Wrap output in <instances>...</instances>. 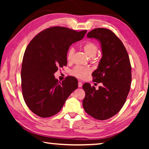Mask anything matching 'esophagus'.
Returning a JSON list of instances; mask_svg holds the SVG:
<instances>
[{
    "label": "esophagus",
    "mask_w": 149,
    "mask_h": 149,
    "mask_svg": "<svg viewBox=\"0 0 149 149\" xmlns=\"http://www.w3.org/2000/svg\"><path fill=\"white\" fill-rule=\"evenodd\" d=\"M78 86H79V88H81L82 86H83V84H82V83H81V81H79Z\"/></svg>",
    "instance_id": "obj_1"
}]
</instances>
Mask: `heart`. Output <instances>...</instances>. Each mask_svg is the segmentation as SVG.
<instances>
[{
	"label": "heart",
	"instance_id": "heart-1",
	"mask_svg": "<svg viewBox=\"0 0 149 149\" xmlns=\"http://www.w3.org/2000/svg\"><path fill=\"white\" fill-rule=\"evenodd\" d=\"M83 50L86 54L90 58H93L96 56L98 52V46L95 43L91 42H88L83 45ZM74 48H70L66 55V59L68 61H70L72 56L74 54ZM90 72V69L83 67V66H77L74 68L72 71V74L75 76L79 78H84L86 76V75Z\"/></svg>",
	"mask_w": 149,
	"mask_h": 149
}]
</instances>
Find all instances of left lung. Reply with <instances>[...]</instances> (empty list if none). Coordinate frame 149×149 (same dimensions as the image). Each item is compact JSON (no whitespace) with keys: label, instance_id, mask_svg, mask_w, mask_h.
Segmentation results:
<instances>
[{"label":"left lung","instance_id":"left-lung-1","mask_svg":"<svg viewBox=\"0 0 149 149\" xmlns=\"http://www.w3.org/2000/svg\"><path fill=\"white\" fill-rule=\"evenodd\" d=\"M87 37L100 43L102 58L92 76L93 82L102 85L97 90L90 83L83 84V106L94 118L107 120L118 113L126 101L132 79L130 60L122 41L111 30L96 28Z\"/></svg>","mask_w":149,"mask_h":149}]
</instances>
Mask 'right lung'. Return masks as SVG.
<instances>
[{
  "label": "right lung",
  "mask_w": 149,
  "mask_h": 149,
  "mask_svg": "<svg viewBox=\"0 0 149 149\" xmlns=\"http://www.w3.org/2000/svg\"><path fill=\"white\" fill-rule=\"evenodd\" d=\"M86 32L50 27L38 34L27 47L22 65V90L25 102L36 115L47 118L56 115L77 88L75 77L68 76L60 82L54 74L67 65L70 46L83 39Z\"/></svg>",
  "instance_id": "obj_1"
}]
</instances>
